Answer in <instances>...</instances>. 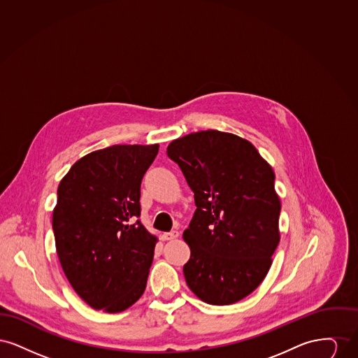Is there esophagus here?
<instances>
[{"mask_svg":"<svg viewBox=\"0 0 358 358\" xmlns=\"http://www.w3.org/2000/svg\"><path fill=\"white\" fill-rule=\"evenodd\" d=\"M178 232L177 231H171V232H165L161 235L162 240H173V238H178Z\"/></svg>","mask_w":358,"mask_h":358,"instance_id":"34e87169","label":"esophagus"}]
</instances>
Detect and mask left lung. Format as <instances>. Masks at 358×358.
I'll list each match as a JSON object with an SVG mask.
<instances>
[{
  "mask_svg": "<svg viewBox=\"0 0 358 358\" xmlns=\"http://www.w3.org/2000/svg\"><path fill=\"white\" fill-rule=\"evenodd\" d=\"M166 153L197 206L184 231L187 287L209 305L238 302L263 282L279 244L273 168L251 142L217 130L174 139Z\"/></svg>",
  "mask_w": 358,
  "mask_h": 358,
  "instance_id": "left-lung-1",
  "label": "left lung"
}]
</instances>
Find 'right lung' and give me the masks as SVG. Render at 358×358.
I'll list each match as a JSON object with an SVG mask.
<instances>
[{
  "label": "right lung",
  "instance_id": "add662e5",
  "mask_svg": "<svg viewBox=\"0 0 358 358\" xmlns=\"http://www.w3.org/2000/svg\"><path fill=\"white\" fill-rule=\"evenodd\" d=\"M158 148L114 145L87 154L57 187V256L71 286L95 310L123 311L146 289L157 238L138 220L139 199Z\"/></svg>",
  "mask_w": 358,
  "mask_h": 358
}]
</instances>
